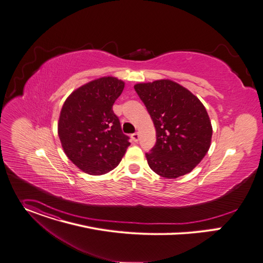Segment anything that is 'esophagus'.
<instances>
[{
    "mask_svg": "<svg viewBox=\"0 0 263 263\" xmlns=\"http://www.w3.org/2000/svg\"><path fill=\"white\" fill-rule=\"evenodd\" d=\"M139 137H140V135H139V133H133L132 135H131V138L135 141V142H137L138 140H139Z\"/></svg>",
    "mask_w": 263,
    "mask_h": 263,
    "instance_id": "1",
    "label": "esophagus"
}]
</instances>
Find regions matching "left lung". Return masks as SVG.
<instances>
[{
	"label": "left lung",
	"mask_w": 263,
	"mask_h": 263,
	"mask_svg": "<svg viewBox=\"0 0 263 263\" xmlns=\"http://www.w3.org/2000/svg\"><path fill=\"white\" fill-rule=\"evenodd\" d=\"M134 89L156 130V144L146 154L151 170L168 179L190 173L211 147L213 128L203 104L169 79L138 83Z\"/></svg>",
	"instance_id": "1"
}]
</instances>
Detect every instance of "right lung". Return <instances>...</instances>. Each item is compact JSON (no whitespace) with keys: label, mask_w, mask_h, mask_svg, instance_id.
<instances>
[{"label":"right lung","mask_w":263,"mask_h":263,"mask_svg":"<svg viewBox=\"0 0 263 263\" xmlns=\"http://www.w3.org/2000/svg\"><path fill=\"white\" fill-rule=\"evenodd\" d=\"M125 82L114 77L95 79L66 99L58 122V134L67 157L90 175L109 173L130 146L112 106Z\"/></svg>","instance_id":"add662e5"}]
</instances>
